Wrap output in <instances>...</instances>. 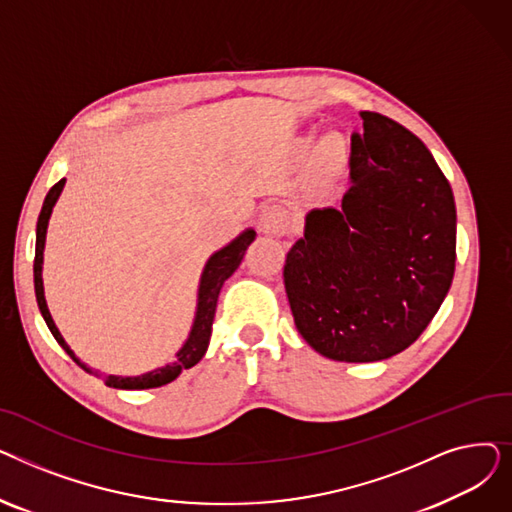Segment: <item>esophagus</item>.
<instances>
[{"label":"esophagus","mask_w":512,"mask_h":512,"mask_svg":"<svg viewBox=\"0 0 512 512\" xmlns=\"http://www.w3.org/2000/svg\"><path fill=\"white\" fill-rule=\"evenodd\" d=\"M290 224V213L282 205H270L261 213V230L265 234H284Z\"/></svg>","instance_id":"esophagus-1"}]
</instances>
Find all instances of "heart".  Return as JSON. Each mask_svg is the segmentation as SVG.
Instances as JSON below:
<instances>
[{"label": "heart", "mask_w": 512, "mask_h": 512, "mask_svg": "<svg viewBox=\"0 0 512 512\" xmlns=\"http://www.w3.org/2000/svg\"><path fill=\"white\" fill-rule=\"evenodd\" d=\"M319 153L324 155L326 159H336L340 153H342V143H340V139L336 137V134H328V137L321 141V145H319Z\"/></svg>", "instance_id": "obj_1"}]
</instances>
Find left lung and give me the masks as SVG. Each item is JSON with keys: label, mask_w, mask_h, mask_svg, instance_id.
I'll return each mask as SVG.
<instances>
[{"label": "left lung", "mask_w": 512, "mask_h": 512, "mask_svg": "<svg viewBox=\"0 0 512 512\" xmlns=\"http://www.w3.org/2000/svg\"><path fill=\"white\" fill-rule=\"evenodd\" d=\"M340 209L307 213L284 263L294 324L319 355L371 363L411 346L456 261V207L434 155L398 122L361 112Z\"/></svg>", "instance_id": "8db88e82"}]
</instances>
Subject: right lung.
Returning a JSON list of instances; mask_svg holds the SVG:
<instances>
[{"label":"right lung","instance_id":"obj_1","mask_svg":"<svg viewBox=\"0 0 512 512\" xmlns=\"http://www.w3.org/2000/svg\"><path fill=\"white\" fill-rule=\"evenodd\" d=\"M66 184V178H62L60 182L53 184L49 188V193L43 201L41 213H39V222H37V242H35V294H37V305L39 311L45 319V324L49 328V332L53 334V338L58 340V344L64 348V351L80 365L85 371L93 373L87 365L80 363L74 353L70 351V346L66 344V340L62 338L60 330L56 328L51 319V313L47 309L45 303V292H43V249H45V234H47V224H49V215L53 211V205H56L62 188ZM255 240V230H245L240 236H236L230 245H226L224 249H220L218 253H213L209 257V261L205 263V270L201 274V284H199V299H197V313H195V321H193V330L188 334L184 346L176 353V361L159 367L155 371L137 375V378H122V375H105V384L110 388H122V390H147V388H157L170 384L172 380H176L182 369H188L197 365L205 351L209 346V338H211V326H213V317H215V305H218V297L220 290L224 286V282L236 272V267L240 265L242 257H245V251L249 249L251 242Z\"/></svg>","mask_w":512,"mask_h":512}]
</instances>
